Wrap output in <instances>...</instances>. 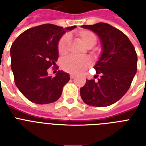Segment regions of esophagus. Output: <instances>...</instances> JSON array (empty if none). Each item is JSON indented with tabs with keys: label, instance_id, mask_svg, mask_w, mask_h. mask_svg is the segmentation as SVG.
Segmentation results:
<instances>
[{
	"label": "esophagus",
	"instance_id": "obj_1",
	"mask_svg": "<svg viewBox=\"0 0 146 146\" xmlns=\"http://www.w3.org/2000/svg\"><path fill=\"white\" fill-rule=\"evenodd\" d=\"M74 78H75V76L70 75V79H71V80H73V79H74Z\"/></svg>",
	"mask_w": 146,
	"mask_h": 146
}]
</instances>
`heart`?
<instances>
[{
  "label": "heart",
  "instance_id": "1",
  "mask_svg": "<svg viewBox=\"0 0 146 146\" xmlns=\"http://www.w3.org/2000/svg\"><path fill=\"white\" fill-rule=\"evenodd\" d=\"M78 38L87 48H91L97 42V35L90 30L82 29L76 33ZM70 42V36L68 34L64 35L60 39L57 44V50L59 54L62 57L68 54ZM90 60L87 58L77 59L74 57H68L62 61V69L65 72L71 74H80L86 70L90 66Z\"/></svg>",
  "mask_w": 146,
  "mask_h": 146
}]
</instances>
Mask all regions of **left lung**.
<instances>
[{
    "instance_id": "8db88e82",
    "label": "left lung",
    "mask_w": 146,
    "mask_h": 146,
    "mask_svg": "<svg viewBox=\"0 0 146 146\" xmlns=\"http://www.w3.org/2000/svg\"><path fill=\"white\" fill-rule=\"evenodd\" d=\"M82 27L98 35L102 53L94 66L101 78L98 82L86 80L80 89V96L89 105L109 106L120 100L130 87L137 70L136 50L124 33L109 24L98 23Z\"/></svg>"
}]
</instances>
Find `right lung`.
Wrapping results in <instances>:
<instances>
[{
	"label": "right lung",
	"instance_id": "1",
	"mask_svg": "<svg viewBox=\"0 0 146 146\" xmlns=\"http://www.w3.org/2000/svg\"><path fill=\"white\" fill-rule=\"evenodd\" d=\"M76 27L43 24L23 32L13 43L10 56L15 84L30 102L49 104L60 97L70 75L58 70L53 77L48 69L58 59L57 44L62 35Z\"/></svg>",
	"mask_w": 146,
	"mask_h": 146
}]
</instances>
